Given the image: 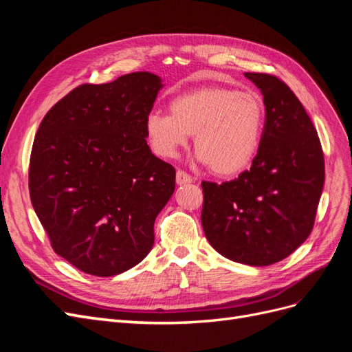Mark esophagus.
<instances>
[{"instance_id":"34e87169","label":"esophagus","mask_w":352,"mask_h":352,"mask_svg":"<svg viewBox=\"0 0 352 352\" xmlns=\"http://www.w3.org/2000/svg\"><path fill=\"white\" fill-rule=\"evenodd\" d=\"M190 182H194L192 176L186 173L185 170H177L176 172V184L177 185H185V184H190Z\"/></svg>"}]
</instances>
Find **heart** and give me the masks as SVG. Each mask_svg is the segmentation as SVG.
Wrapping results in <instances>:
<instances>
[{
  "label": "heart",
  "mask_w": 352,
  "mask_h": 352,
  "mask_svg": "<svg viewBox=\"0 0 352 352\" xmlns=\"http://www.w3.org/2000/svg\"><path fill=\"white\" fill-rule=\"evenodd\" d=\"M168 110L170 114L153 111L145 119L146 140L160 157H175L194 135L195 153L211 172L233 176L258 153L264 127L258 95L208 85L177 95Z\"/></svg>",
  "instance_id": "b5f03b06"
}]
</instances>
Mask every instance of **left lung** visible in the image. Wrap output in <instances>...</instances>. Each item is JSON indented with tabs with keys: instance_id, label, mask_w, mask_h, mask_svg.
<instances>
[{
	"instance_id": "8db88e82",
	"label": "left lung",
	"mask_w": 352,
	"mask_h": 352,
	"mask_svg": "<svg viewBox=\"0 0 352 352\" xmlns=\"http://www.w3.org/2000/svg\"><path fill=\"white\" fill-rule=\"evenodd\" d=\"M260 88L265 120L250 170L221 185L201 182V223L211 247L248 265H270L310 235L324 185V155L296 95L274 74L245 73Z\"/></svg>"
}]
</instances>
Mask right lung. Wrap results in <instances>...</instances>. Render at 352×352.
<instances>
[{
    "label": "right lung",
    "mask_w": 352,
    "mask_h": 352,
    "mask_svg": "<svg viewBox=\"0 0 352 352\" xmlns=\"http://www.w3.org/2000/svg\"><path fill=\"white\" fill-rule=\"evenodd\" d=\"M162 79L148 72L83 83L52 105L32 145L29 194L52 250L109 278L141 263L176 170L146 145Z\"/></svg>",
    "instance_id": "right-lung-1"
}]
</instances>
